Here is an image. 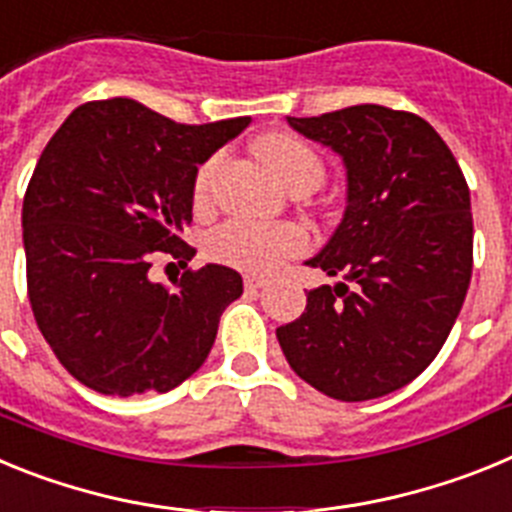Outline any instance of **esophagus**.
<instances>
[{
    "label": "esophagus",
    "instance_id": "esophagus-1",
    "mask_svg": "<svg viewBox=\"0 0 512 512\" xmlns=\"http://www.w3.org/2000/svg\"><path fill=\"white\" fill-rule=\"evenodd\" d=\"M243 284H246V289H248V292H256V289L266 287V284H269V279H264V277H256V274H248V277L243 279Z\"/></svg>",
    "mask_w": 512,
    "mask_h": 512
}]
</instances>
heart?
Here are the masks:
<instances>
[{
    "label": "heart",
    "mask_w": 512,
    "mask_h": 512,
    "mask_svg": "<svg viewBox=\"0 0 512 512\" xmlns=\"http://www.w3.org/2000/svg\"><path fill=\"white\" fill-rule=\"evenodd\" d=\"M259 156L279 182L289 189L318 187L323 182V161L305 140L289 133H271L259 140ZM212 164L200 166L194 179V200L202 202L210 187ZM310 246L305 228L292 223L264 225L251 220H228L207 238V253L215 261L246 271H274Z\"/></svg>",
    "instance_id": "heart-1"
}]
</instances>
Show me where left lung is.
<instances>
[{
    "label": "left lung",
    "mask_w": 512,
    "mask_h": 512,
    "mask_svg": "<svg viewBox=\"0 0 512 512\" xmlns=\"http://www.w3.org/2000/svg\"><path fill=\"white\" fill-rule=\"evenodd\" d=\"M287 120L343 158L348 205L307 261L343 282L310 289L300 318L277 328L279 346L297 377L333 400L390 395L436 359L467 297V179L413 112L354 104Z\"/></svg>",
    "instance_id": "obj_1"
}]
</instances>
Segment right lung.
Here are the masks:
<instances>
[{
	"label": "right lung",
	"instance_id": "1",
	"mask_svg": "<svg viewBox=\"0 0 512 512\" xmlns=\"http://www.w3.org/2000/svg\"><path fill=\"white\" fill-rule=\"evenodd\" d=\"M251 117L184 125L128 97L76 107L40 153L22 241L35 323L71 377L102 395L169 392L210 354L225 307L243 295L228 266L187 269L197 166Z\"/></svg>",
	"mask_w": 512,
	"mask_h": 512
}]
</instances>
